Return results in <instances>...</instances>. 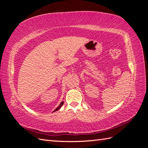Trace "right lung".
I'll list each match as a JSON object with an SVG mask.
<instances>
[{
	"label": "right lung",
	"instance_id": "add662e5",
	"mask_svg": "<svg viewBox=\"0 0 148 148\" xmlns=\"http://www.w3.org/2000/svg\"><path fill=\"white\" fill-rule=\"evenodd\" d=\"M63 103H64V101H62L61 102V103H60V105H59V106L58 107H57L56 108V109L55 110H53V112H56V111H57V110H59V108H61L62 106V105H63Z\"/></svg>",
	"mask_w": 148,
	"mask_h": 148
}]
</instances>
